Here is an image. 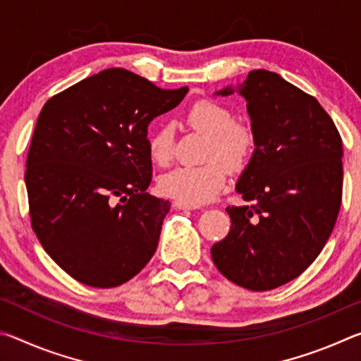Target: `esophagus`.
<instances>
[{
    "instance_id": "1",
    "label": "esophagus",
    "mask_w": 361,
    "mask_h": 361,
    "mask_svg": "<svg viewBox=\"0 0 361 361\" xmlns=\"http://www.w3.org/2000/svg\"><path fill=\"white\" fill-rule=\"evenodd\" d=\"M173 207H175V209H178V210H195V209H199V205L181 202V200H175Z\"/></svg>"
}]
</instances>
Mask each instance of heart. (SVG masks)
Instances as JSON below:
<instances>
[{"instance_id":"heart-1","label":"heart","mask_w":361,"mask_h":361,"mask_svg":"<svg viewBox=\"0 0 361 361\" xmlns=\"http://www.w3.org/2000/svg\"><path fill=\"white\" fill-rule=\"evenodd\" d=\"M185 119L189 127L207 135L205 164L178 167L159 180L164 195L188 204L210 202L226 188L228 167L234 172L245 169L255 152V132L250 126L235 122L231 109L213 100H200L188 109ZM149 156L159 166L173 156V130L161 126L151 133Z\"/></svg>"}]
</instances>
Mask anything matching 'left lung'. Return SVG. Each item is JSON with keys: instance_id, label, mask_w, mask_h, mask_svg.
I'll return each mask as SVG.
<instances>
[{"instance_id": "1", "label": "left lung", "mask_w": 361, "mask_h": 361, "mask_svg": "<svg viewBox=\"0 0 361 361\" xmlns=\"http://www.w3.org/2000/svg\"><path fill=\"white\" fill-rule=\"evenodd\" d=\"M247 102L256 145L235 191L253 205L228 207L231 231L212 247L223 276L252 291L288 283L331 235L342 197V142L314 97L267 70L215 95Z\"/></svg>"}]
</instances>
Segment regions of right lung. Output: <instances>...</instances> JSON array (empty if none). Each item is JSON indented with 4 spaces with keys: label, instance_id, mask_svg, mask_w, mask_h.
Here are the masks:
<instances>
[{
    "label": "right lung",
    "instance_id": "obj_1",
    "mask_svg": "<svg viewBox=\"0 0 361 361\" xmlns=\"http://www.w3.org/2000/svg\"><path fill=\"white\" fill-rule=\"evenodd\" d=\"M186 94L108 68L42 106L27 157L30 218L46 253L78 282L113 288L154 255L170 202L146 192L148 127Z\"/></svg>",
    "mask_w": 361,
    "mask_h": 361
}]
</instances>
